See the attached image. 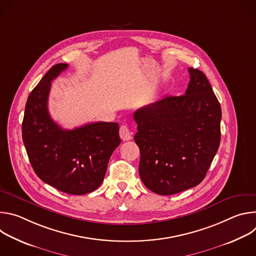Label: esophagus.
I'll list each match as a JSON object with an SVG mask.
<instances>
[{
    "label": "esophagus",
    "instance_id": "esophagus-1",
    "mask_svg": "<svg viewBox=\"0 0 256 256\" xmlns=\"http://www.w3.org/2000/svg\"><path fill=\"white\" fill-rule=\"evenodd\" d=\"M120 136L122 140H132V132L126 126H122L120 128Z\"/></svg>",
    "mask_w": 256,
    "mask_h": 256
}]
</instances>
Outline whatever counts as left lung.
Masks as SVG:
<instances>
[{"instance_id": "left-lung-1", "label": "left lung", "mask_w": 256, "mask_h": 256, "mask_svg": "<svg viewBox=\"0 0 256 256\" xmlns=\"http://www.w3.org/2000/svg\"><path fill=\"white\" fill-rule=\"evenodd\" d=\"M188 72L186 94L165 97L134 114L140 179L161 196L200 184L220 146V103L202 70L190 68Z\"/></svg>"}]
</instances>
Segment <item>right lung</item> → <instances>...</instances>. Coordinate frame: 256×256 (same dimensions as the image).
I'll return each mask as SVG.
<instances>
[{
	"mask_svg": "<svg viewBox=\"0 0 256 256\" xmlns=\"http://www.w3.org/2000/svg\"><path fill=\"white\" fill-rule=\"evenodd\" d=\"M68 64L50 68L28 96L22 138L31 166L42 181L68 194H86L102 184L109 158L118 147V122H98L64 130L48 114L52 81Z\"/></svg>",
	"mask_w": 256,
	"mask_h": 256,
	"instance_id": "add662e5",
	"label": "right lung"
}]
</instances>
